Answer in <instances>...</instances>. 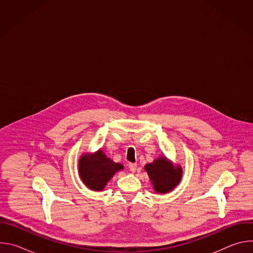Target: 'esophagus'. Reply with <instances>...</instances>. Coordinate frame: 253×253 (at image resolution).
<instances>
[{
	"label": "esophagus",
	"mask_w": 253,
	"mask_h": 253,
	"mask_svg": "<svg viewBox=\"0 0 253 253\" xmlns=\"http://www.w3.org/2000/svg\"><path fill=\"white\" fill-rule=\"evenodd\" d=\"M137 168V164L136 163H129V169L131 172H135Z\"/></svg>",
	"instance_id": "esophagus-1"
}]
</instances>
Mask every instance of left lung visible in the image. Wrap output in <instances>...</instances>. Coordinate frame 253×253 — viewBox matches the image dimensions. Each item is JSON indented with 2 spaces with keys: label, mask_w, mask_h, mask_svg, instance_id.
Here are the masks:
<instances>
[{
  "label": "left lung",
  "mask_w": 253,
  "mask_h": 253,
  "mask_svg": "<svg viewBox=\"0 0 253 253\" xmlns=\"http://www.w3.org/2000/svg\"><path fill=\"white\" fill-rule=\"evenodd\" d=\"M149 175L153 189L157 193H168L180 182L182 177V167L173 165L165 156H161L144 167Z\"/></svg>",
  "instance_id": "left-lung-1"
}]
</instances>
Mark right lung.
<instances>
[{"label": "right lung", "mask_w": 253, "mask_h": 253, "mask_svg": "<svg viewBox=\"0 0 253 253\" xmlns=\"http://www.w3.org/2000/svg\"><path fill=\"white\" fill-rule=\"evenodd\" d=\"M123 165L108 158L104 151L83 154L79 159V175L83 183L93 191H102L113 175L123 170Z\"/></svg>", "instance_id": "obj_1"}]
</instances>
